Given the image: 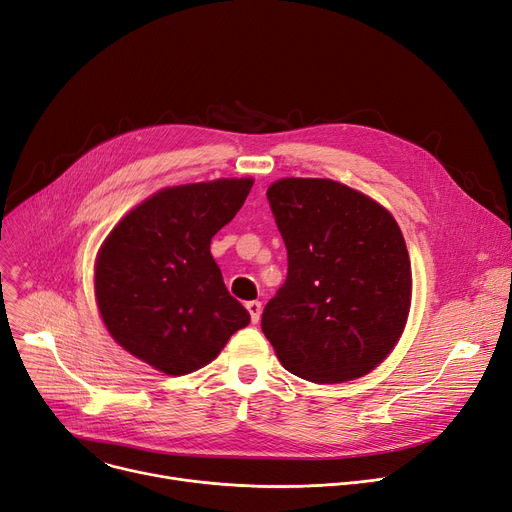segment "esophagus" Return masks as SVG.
Here are the masks:
<instances>
[{
	"instance_id": "1",
	"label": "esophagus",
	"mask_w": 512,
	"mask_h": 512,
	"mask_svg": "<svg viewBox=\"0 0 512 512\" xmlns=\"http://www.w3.org/2000/svg\"><path fill=\"white\" fill-rule=\"evenodd\" d=\"M245 307H247V311L251 313V321H253V324H257L259 315H261V303H259V301H249Z\"/></svg>"
}]
</instances>
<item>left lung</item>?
I'll return each instance as SVG.
<instances>
[{"label":"left lung","mask_w":512,"mask_h":512,"mask_svg":"<svg viewBox=\"0 0 512 512\" xmlns=\"http://www.w3.org/2000/svg\"><path fill=\"white\" fill-rule=\"evenodd\" d=\"M267 201L288 276L261 330L299 378L342 384L378 367L411 309V259L392 213L328 178H282Z\"/></svg>","instance_id":"8db88e82"}]
</instances>
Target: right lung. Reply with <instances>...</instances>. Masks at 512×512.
I'll return each instance as SVG.
<instances>
[{
	"mask_svg": "<svg viewBox=\"0 0 512 512\" xmlns=\"http://www.w3.org/2000/svg\"><path fill=\"white\" fill-rule=\"evenodd\" d=\"M253 178L170 186L145 199L103 240L95 297L112 338L166 375L220 355L251 315L224 284L209 245L245 203Z\"/></svg>",
	"mask_w": 512,
	"mask_h": 512,
	"instance_id": "obj_1",
	"label": "right lung"
}]
</instances>
